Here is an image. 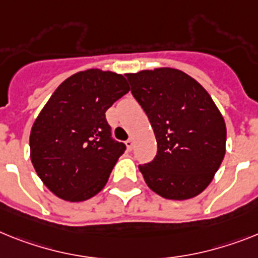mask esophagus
<instances>
[{"label": "esophagus", "mask_w": 258, "mask_h": 258, "mask_svg": "<svg viewBox=\"0 0 258 258\" xmlns=\"http://www.w3.org/2000/svg\"><path fill=\"white\" fill-rule=\"evenodd\" d=\"M125 147H127V149H128V151H131L134 147V140L133 139L127 140V142H125Z\"/></svg>", "instance_id": "1"}]
</instances>
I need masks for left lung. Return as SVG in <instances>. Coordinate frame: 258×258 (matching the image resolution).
Returning a JSON list of instances; mask_svg holds the SVG:
<instances>
[{
    "label": "left lung",
    "instance_id": "left-lung-1",
    "mask_svg": "<svg viewBox=\"0 0 258 258\" xmlns=\"http://www.w3.org/2000/svg\"><path fill=\"white\" fill-rule=\"evenodd\" d=\"M125 76L157 142L155 159L139 165L144 181L162 198H194L213 181L226 155L227 130L219 109L206 89L178 69Z\"/></svg>",
    "mask_w": 258,
    "mask_h": 258
}]
</instances>
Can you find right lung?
I'll use <instances>...</instances> for the list:
<instances>
[{
    "mask_svg": "<svg viewBox=\"0 0 258 258\" xmlns=\"http://www.w3.org/2000/svg\"><path fill=\"white\" fill-rule=\"evenodd\" d=\"M122 75L88 69L56 89L32 124L30 157L56 197L81 202L105 187L125 146L111 138L105 112L128 93Z\"/></svg>",
    "mask_w": 258,
    "mask_h": 258,
    "instance_id": "add662e5",
    "label": "right lung"
}]
</instances>
